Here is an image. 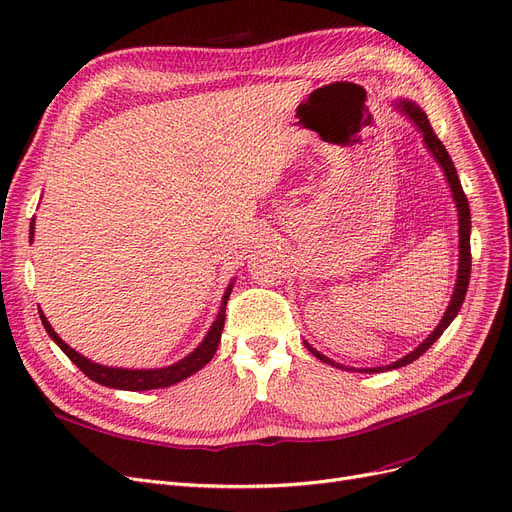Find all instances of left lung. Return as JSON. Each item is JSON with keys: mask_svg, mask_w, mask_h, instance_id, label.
<instances>
[{"mask_svg": "<svg viewBox=\"0 0 512 512\" xmlns=\"http://www.w3.org/2000/svg\"><path fill=\"white\" fill-rule=\"evenodd\" d=\"M393 106L402 113V117H406L414 127L416 131L422 136V144H425V148L429 150L431 157L435 159V163L441 167L443 171V177H446V182L450 186V192H452V198H454V205H456V211H458V272H456V284H454V291H452V297H450V303L446 307V311H443V316L439 320V324L433 328L431 335L422 341L418 347H414L410 353H406L404 358H399L387 366H376V368H353V366H343L335 360H330L328 355L320 353L316 347H311L305 339V347L316 355V358L324 364H330L335 366L339 370H355V372H368V374H374V372H387V370H395V368H402L406 364H412L414 360H418L422 353H425L441 335L443 330H446L452 320L458 316V311L464 303V297H466V288H469V278H471V209H469V201H466V196L462 192V186H460V180H458V173H456V167L450 159V154L446 150V146H443L439 142V138L435 136V131L425 115V110H422L416 102L408 100V98H399V100H393Z\"/></svg>", "mask_w": 512, "mask_h": 512, "instance_id": "obj_1", "label": "left lung"}]
</instances>
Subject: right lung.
<instances>
[{
  "label": "right lung",
  "instance_id": "obj_1",
  "mask_svg": "<svg viewBox=\"0 0 512 512\" xmlns=\"http://www.w3.org/2000/svg\"><path fill=\"white\" fill-rule=\"evenodd\" d=\"M33 236H35V219L31 221L29 240H33ZM234 282L236 280H232L228 284L224 297H221L219 311H217V316H215L211 328L207 330L205 339L198 343V347L194 351H190L186 358L177 360L169 366H163V368H117V366H104V364L92 362L90 358H85V355H81L79 351H75L73 347L66 345L56 335V330L52 328L48 318L43 316L41 307H39V318L43 322V328H46V332L50 335V339L64 351L66 358H69L85 376H90L94 383H100V385L110 387V389H123V391L163 389V387H169V385H175V383L188 379V376L196 374L198 370L205 368L211 362V358L217 351V345L221 341V330H224V322H226V303L230 299Z\"/></svg>",
  "mask_w": 512,
  "mask_h": 512
}]
</instances>
